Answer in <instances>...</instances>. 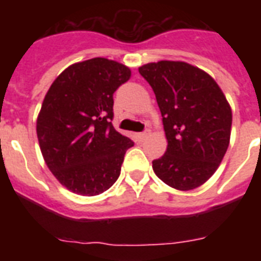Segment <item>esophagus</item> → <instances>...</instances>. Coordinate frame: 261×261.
Wrapping results in <instances>:
<instances>
[{
	"instance_id": "obj_1",
	"label": "esophagus",
	"mask_w": 261,
	"mask_h": 261,
	"mask_svg": "<svg viewBox=\"0 0 261 261\" xmlns=\"http://www.w3.org/2000/svg\"><path fill=\"white\" fill-rule=\"evenodd\" d=\"M147 135H149V131H143V133H138L137 137H138L139 141H143L145 138H147Z\"/></svg>"
}]
</instances>
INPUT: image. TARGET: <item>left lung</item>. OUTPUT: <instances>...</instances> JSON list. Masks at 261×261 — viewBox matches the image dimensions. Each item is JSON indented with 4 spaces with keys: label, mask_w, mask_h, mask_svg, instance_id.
Masks as SVG:
<instances>
[{
    "label": "left lung",
    "mask_w": 261,
    "mask_h": 261,
    "mask_svg": "<svg viewBox=\"0 0 261 261\" xmlns=\"http://www.w3.org/2000/svg\"><path fill=\"white\" fill-rule=\"evenodd\" d=\"M138 70L154 92L168 141L153 171L174 190L198 188L218 169L230 142L225 94L210 74L187 62L160 61Z\"/></svg>",
    "instance_id": "1"
}]
</instances>
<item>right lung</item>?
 Returning <instances> with one entry per match:
<instances>
[{"instance_id":"right-lung-1","label":"right lung","mask_w":261,"mask_h":261,"mask_svg":"<svg viewBox=\"0 0 261 261\" xmlns=\"http://www.w3.org/2000/svg\"><path fill=\"white\" fill-rule=\"evenodd\" d=\"M130 77L122 63L92 58L65 69L44 96L36 120L39 146L48 169L74 194H102L118 180L134 142L111 123L114 93Z\"/></svg>"}]
</instances>
